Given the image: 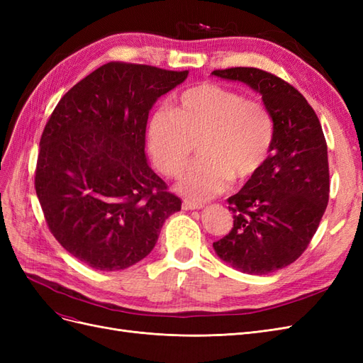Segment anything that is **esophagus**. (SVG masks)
<instances>
[{"mask_svg": "<svg viewBox=\"0 0 363 363\" xmlns=\"http://www.w3.org/2000/svg\"><path fill=\"white\" fill-rule=\"evenodd\" d=\"M183 208H184V211H199V208H203V204L184 200L183 201Z\"/></svg>", "mask_w": 363, "mask_h": 363, "instance_id": "1", "label": "esophagus"}]
</instances>
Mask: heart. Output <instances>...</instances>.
Listing matches in <instances>:
<instances>
[{"label": "heart", "instance_id": "b5f03b06", "mask_svg": "<svg viewBox=\"0 0 363 363\" xmlns=\"http://www.w3.org/2000/svg\"><path fill=\"white\" fill-rule=\"evenodd\" d=\"M196 140L201 157L183 171L177 188L186 199L206 201L224 191L233 175L247 179L265 163L274 119L262 103L203 83L180 94L172 111H156L147 125L150 155L169 177L182 171Z\"/></svg>", "mask_w": 363, "mask_h": 363}]
</instances>
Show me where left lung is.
I'll use <instances>...</instances> for the list:
<instances>
[{
	"mask_svg": "<svg viewBox=\"0 0 363 363\" xmlns=\"http://www.w3.org/2000/svg\"><path fill=\"white\" fill-rule=\"evenodd\" d=\"M212 75L247 84L274 119L265 163L230 196L233 228L213 242L218 257L251 276L291 265L309 245L328 203L327 144L316 113L289 83L257 68Z\"/></svg>",
	"mask_w": 363,
	"mask_h": 363,
	"instance_id": "1",
	"label": "left lung"
}]
</instances>
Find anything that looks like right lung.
<instances>
[{
	"mask_svg": "<svg viewBox=\"0 0 363 363\" xmlns=\"http://www.w3.org/2000/svg\"><path fill=\"white\" fill-rule=\"evenodd\" d=\"M188 71L111 62L63 95L43 130L35 186L52 236L94 269H125L155 248L182 200L150 168L151 107Z\"/></svg>",
	"mask_w": 363,
	"mask_h": 363,
	"instance_id": "right-lung-1",
	"label": "right lung"
}]
</instances>
